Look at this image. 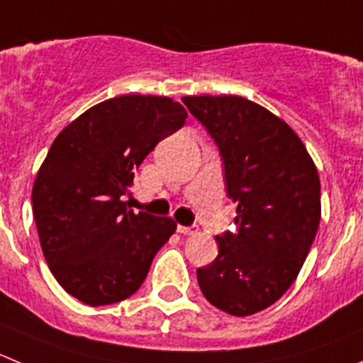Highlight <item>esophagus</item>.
<instances>
[{"label": "esophagus", "instance_id": "obj_1", "mask_svg": "<svg viewBox=\"0 0 363 363\" xmlns=\"http://www.w3.org/2000/svg\"><path fill=\"white\" fill-rule=\"evenodd\" d=\"M176 231H178V233H182V235H194L196 231V228H191V226H182V224H178V228H176Z\"/></svg>", "mask_w": 363, "mask_h": 363}]
</instances>
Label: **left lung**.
<instances>
[{
    "mask_svg": "<svg viewBox=\"0 0 363 363\" xmlns=\"http://www.w3.org/2000/svg\"><path fill=\"white\" fill-rule=\"evenodd\" d=\"M224 162L237 233L217 235L219 255L198 269L203 296L246 317L278 301L298 278L320 220L317 167L296 132L240 96H185Z\"/></svg>",
    "mask_w": 363,
    "mask_h": 363,
    "instance_id": "left-lung-1",
    "label": "left lung"
}]
</instances>
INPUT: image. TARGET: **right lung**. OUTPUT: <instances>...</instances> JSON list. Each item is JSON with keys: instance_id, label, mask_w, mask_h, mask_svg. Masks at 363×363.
<instances>
[{"instance_id": "1", "label": "right lung", "mask_w": 363, "mask_h": 363, "mask_svg": "<svg viewBox=\"0 0 363 363\" xmlns=\"http://www.w3.org/2000/svg\"><path fill=\"white\" fill-rule=\"evenodd\" d=\"M185 119L171 98L124 94L89 108L53 140L32 203L44 258L67 294L101 306L139 291L176 223L133 213L123 198L144 158Z\"/></svg>"}]
</instances>
